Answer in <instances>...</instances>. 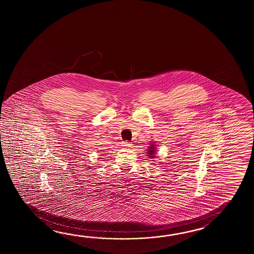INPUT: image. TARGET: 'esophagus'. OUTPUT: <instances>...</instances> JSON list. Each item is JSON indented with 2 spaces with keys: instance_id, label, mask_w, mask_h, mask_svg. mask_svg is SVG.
<instances>
[{
  "instance_id": "esophagus-1",
  "label": "esophagus",
  "mask_w": 254,
  "mask_h": 254,
  "mask_svg": "<svg viewBox=\"0 0 254 254\" xmlns=\"http://www.w3.org/2000/svg\"><path fill=\"white\" fill-rule=\"evenodd\" d=\"M122 146H123L124 148H130L132 145H131L129 142H128V141H123V142H122Z\"/></svg>"
}]
</instances>
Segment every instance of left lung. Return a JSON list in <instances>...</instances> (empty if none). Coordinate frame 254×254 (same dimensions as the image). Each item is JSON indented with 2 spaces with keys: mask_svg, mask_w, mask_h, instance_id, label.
I'll return each mask as SVG.
<instances>
[{
  "mask_svg": "<svg viewBox=\"0 0 254 254\" xmlns=\"http://www.w3.org/2000/svg\"><path fill=\"white\" fill-rule=\"evenodd\" d=\"M156 147L157 145L154 144V142H151L150 146L148 147V151H147V156L149 157L150 159H154V158H156ZM152 162H154V161H152Z\"/></svg>",
  "mask_w": 254,
  "mask_h": 254,
  "instance_id": "8db88e82",
  "label": "left lung"
}]
</instances>
